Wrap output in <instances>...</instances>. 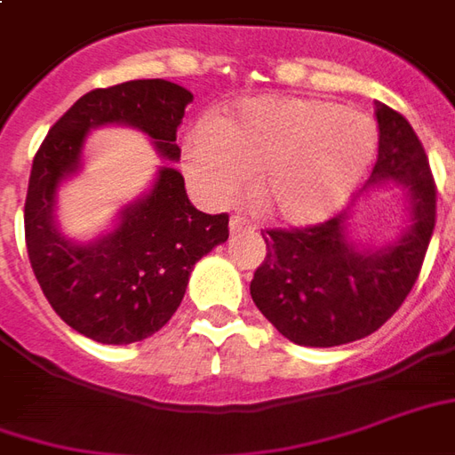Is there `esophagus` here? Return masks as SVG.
Instances as JSON below:
<instances>
[{
  "mask_svg": "<svg viewBox=\"0 0 455 455\" xmlns=\"http://www.w3.org/2000/svg\"><path fill=\"white\" fill-rule=\"evenodd\" d=\"M228 227H231V231L236 234V231L251 228V224H249V219H246V217H241V214H234V217H231V221H228Z\"/></svg>",
  "mask_w": 455,
  "mask_h": 455,
  "instance_id": "1",
  "label": "esophagus"
}]
</instances>
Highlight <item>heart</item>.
<instances>
[{
  "instance_id": "b5f03b06",
  "label": "heart",
  "mask_w": 455,
  "mask_h": 455,
  "mask_svg": "<svg viewBox=\"0 0 455 455\" xmlns=\"http://www.w3.org/2000/svg\"><path fill=\"white\" fill-rule=\"evenodd\" d=\"M374 128L327 100L251 98L184 138V172L199 195L227 204L251 174V199L288 224L332 214L374 157Z\"/></svg>"
}]
</instances>
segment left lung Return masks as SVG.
Here are the masks:
<instances>
[{
    "label": "left lung",
    "instance_id": "1",
    "mask_svg": "<svg viewBox=\"0 0 455 455\" xmlns=\"http://www.w3.org/2000/svg\"><path fill=\"white\" fill-rule=\"evenodd\" d=\"M379 157L370 182L404 184L414 224L399 243L355 251L342 214L320 224L266 228V259L251 298L283 338L305 347H335L371 335L402 307L427 259L436 227V182L421 140L402 113L377 108Z\"/></svg>",
    "mask_w": 455,
    "mask_h": 455
}]
</instances>
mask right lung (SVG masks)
Returning a JSON list of instances; mask_svg holds the SVG:
<instances>
[{"label": "right lung", "mask_w": 455, "mask_h": 455, "mask_svg": "<svg viewBox=\"0 0 455 455\" xmlns=\"http://www.w3.org/2000/svg\"><path fill=\"white\" fill-rule=\"evenodd\" d=\"M189 103L187 88L162 78L95 88L56 120L34 157L24 204L28 260L56 315L95 342L130 345L167 325L196 260L228 238V214L195 209L182 174L164 167L110 236L73 246L53 227L56 187L78 167L88 130L106 123L135 125L167 160H180L177 128Z\"/></svg>", "instance_id": "right-lung-1"}]
</instances>
